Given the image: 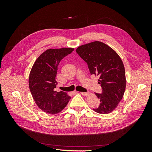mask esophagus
<instances>
[{"mask_svg":"<svg viewBox=\"0 0 152 152\" xmlns=\"http://www.w3.org/2000/svg\"><path fill=\"white\" fill-rule=\"evenodd\" d=\"M80 93L83 96H87L89 94V93H84V92H82V93Z\"/></svg>","mask_w":152,"mask_h":152,"instance_id":"obj_1","label":"esophagus"}]
</instances>
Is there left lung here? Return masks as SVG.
<instances>
[{"mask_svg": "<svg viewBox=\"0 0 152 152\" xmlns=\"http://www.w3.org/2000/svg\"><path fill=\"white\" fill-rule=\"evenodd\" d=\"M76 52L87 63L91 74L99 77L102 93H95L100 104L94 111L101 114L112 112L122 99L126 86L125 68L121 57L99 41L80 45Z\"/></svg>", "mask_w": 152, "mask_h": 152, "instance_id": "left-lung-1", "label": "left lung"}]
</instances>
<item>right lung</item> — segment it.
Returning a JSON list of instances; mask_svg holds the SVG:
<instances>
[{
  "mask_svg": "<svg viewBox=\"0 0 152 152\" xmlns=\"http://www.w3.org/2000/svg\"><path fill=\"white\" fill-rule=\"evenodd\" d=\"M71 48L49 49L36 59L29 75V88L34 102L43 112L57 114L65 108L70 96L63 91L57 92L56 77L61 59L70 54Z\"/></svg>",
  "mask_w": 152,
  "mask_h": 152,
  "instance_id": "right-lung-1",
  "label": "right lung"
}]
</instances>
